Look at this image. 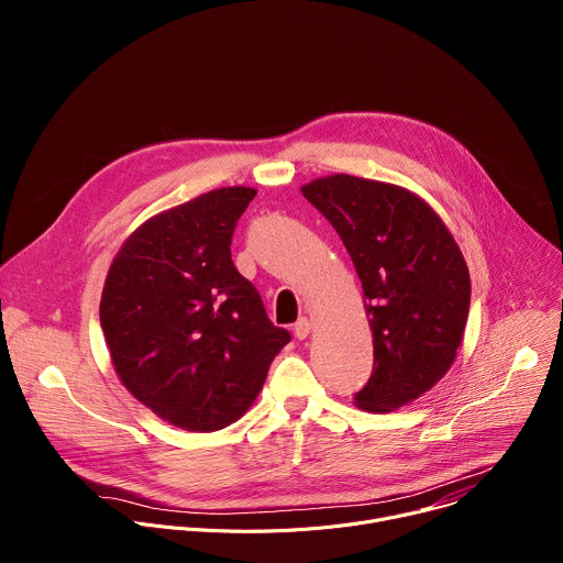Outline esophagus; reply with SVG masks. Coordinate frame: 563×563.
<instances>
[{
	"instance_id": "34e87169",
	"label": "esophagus",
	"mask_w": 563,
	"mask_h": 563,
	"mask_svg": "<svg viewBox=\"0 0 563 563\" xmlns=\"http://www.w3.org/2000/svg\"><path fill=\"white\" fill-rule=\"evenodd\" d=\"M309 332H311V320H307V318H300L298 323L294 325V336H296L298 341H305V339L309 336Z\"/></svg>"
}]
</instances>
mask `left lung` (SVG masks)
<instances>
[{"label":"left lung","mask_w":563,"mask_h":563,"mask_svg":"<svg viewBox=\"0 0 563 563\" xmlns=\"http://www.w3.org/2000/svg\"><path fill=\"white\" fill-rule=\"evenodd\" d=\"M350 252L374 336L369 380L354 394L389 412L426 394L456 358L470 311V274L441 218L415 194L354 176L302 187Z\"/></svg>","instance_id":"left-lung-1"}]
</instances>
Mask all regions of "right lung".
<instances>
[{"label": "right lung", "instance_id": "add662e5", "mask_svg": "<svg viewBox=\"0 0 563 563\" xmlns=\"http://www.w3.org/2000/svg\"><path fill=\"white\" fill-rule=\"evenodd\" d=\"M254 196L250 187L216 189L151 218L104 283L100 323L120 380L189 432L243 417L291 341L231 261L235 224Z\"/></svg>", "mask_w": 563, "mask_h": 563}]
</instances>
